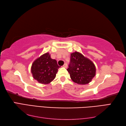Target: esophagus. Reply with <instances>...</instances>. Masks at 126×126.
Returning <instances> with one entry per match:
<instances>
[{
    "label": "esophagus",
    "instance_id": "1",
    "mask_svg": "<svg viewBox=\"0 0 126 126\" xmlns=\"http://www.w3.org/2000/svg\"><path fill=\"white\" fill-rule=\"evenodd\" d=\"M63 67L64 68H67V66H68V65H67V64H66V63H65L63 65Z\"/></svg>",
    "mask_w": 126,
    "mask_h": 126
}]
</instances>
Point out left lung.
<instances>
[{
  "label": "left lung",
  "instance_id": "8db88e82",
  "mask_svg": "<svg viewBox=\"0 0 126 126\" xmlns=\"http://www.w3.org/2000/svg\"><path fill=\"white\" fill-rule=\"evenodd\" d=\"M67 70L72 81L79 84H88L96 75V67L93 62L77 51L71 53Z\"/></svg>",
  "mask_w": 126,
  "mask_h": 126
}]
</instances>
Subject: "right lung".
Instances as JSON below:
<instances>
[{
    "label": "right lung",
    "instance_id": "1",
    "mask_svg": "<svg viewBox=\"0 0 126 126\" xmlns=\"http://www.w3.org/2000/svg\"><path fill=\"white\" fill-rule=\"evenodd\" d=\"M60 67L56 60L51 58L49 53L47 52L33 62L31 66V73L33 79L40 83L47 84L55 79Z\"/></svg>",
    "mask_w": 126,
    "mask_h": 126
}]
</instances>
